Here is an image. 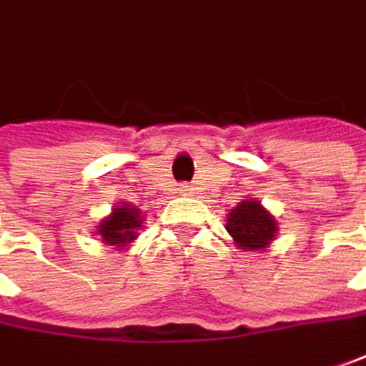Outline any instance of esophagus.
I'll use <instances>...</instances> for the list:
<instances>
[{"instance_id":"1","label":"esophagus","mask_w":366,"mask_h":366,"mask_svg":"<svg viewBox=\"0 0 366 366\" xmlns=\"http://www.w3.org/2000/svg\"><path fill=\"white\" fill-rule=\"evenodd\" d=\"M179 193H181V195H192L193 185H189V183H181V185H179Z\"/></svg>"}]
</instances>
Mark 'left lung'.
I'll return each mask as SVG.
<instances>
[{
    "instance_id": "left-lung-1",
    "label": "left lung",
    "mask_w": 366,
    "mask_h": 366,
    "mask_svg": "<svg viewBox=\"0 0 366 366\" xmlns=\"http://www.w3.org/2000/svg\"><path fill=\"white\" fill-rule=\"evenodd\" d=\"M227 230L241 249H262L272 243L276 234V220L272 214L262 208L259 202H239L234 210H230Z\"/></svg>"
}]
</instances>
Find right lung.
Wrapping results in <instances>:
<instances>
[{
	"label": "right lung",
	"instance_id": "right-lung-1",
	"mask_svg": "<svg viewBox=\"0 0 366 366\" xmlns=\"http://www.w3.org/2000/svg\"><path fill=\"white\" fill-rule=\"evenodd\" d=\"M142 220L144 218L139 212L132 206L115 208L113 214L99 224V232L104 243L123 247L136 239V230L142 227Z\"/></svg>",
	"mask_w": 366,
	"mask_h": 366
}]
</instances>
